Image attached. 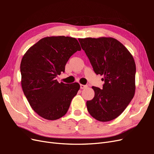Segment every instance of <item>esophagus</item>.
Here are the masks:
<instances>
[{
	"instance_id": "obj_1",
	"label": "esophagus",
	"mask_w": 154,
	"mask_h": 154,
	"mask_svg": "<svg viewBox=\"0 0 154 154\" xmlns=\"http://www.w3.org/2000/svg\"><path fill=\"white\" fill-rule=\"evenodd\" d=\"M87 86V85H82V84H80V88L81 89H83V88H86Z\"/></svg>"
}]
</instances>
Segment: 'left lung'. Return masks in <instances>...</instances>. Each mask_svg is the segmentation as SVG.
I'll return each instance as SVG.
<instances>
[{
    "instance_id": "obj_1",
    "label": "left lung",
    "mask_w": 154,
    "mask_h": 154,
    "mask_svg": "<svg viewBox=\"0 0 154 154\" xmlns=\"http://www.w3.org/2000/svg\"><path fill=\"white\" fill-rule=\"evenodd\" d=\"M78 40L95 73L104 76L103 89L92 87L94 97L87 101L88 112L100 122L114 119L127 108L135 94L136 69L132 55L111 37Z\"/></svg>"
}]
</instances>
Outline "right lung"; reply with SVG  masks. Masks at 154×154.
<instances>
[{"label": "right lung", "instance_id": "right-lung-1", "mask_svg": "<svg viewBox=\"0 0 154 154\" xmlns=\"http://www.w3.org/2000/svg\"><path fill=\"white\" fill-rule=\"evenodd\" d=\"M81 51L72 37H45L27 51L20 63L21 85L31 108L42 118L56 120L69 108L80 84L58 83L57 78L65 71L71 56Z\"/></svg>", "mask_w": 154, "mask_h": 154}]
</instances>
